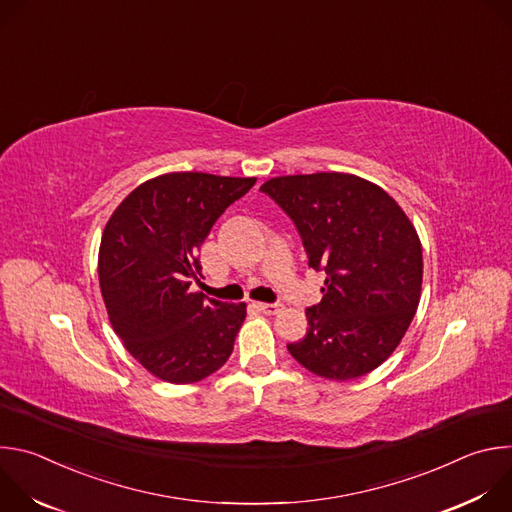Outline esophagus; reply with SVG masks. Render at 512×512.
Returning <instances> with one entry per match:
<instances>
[{"label": "esophagus", "mask_w": 512, "mask_h": 512, "mask_svg": "<svg viewBox=\"0 0 512 512\" xmlns=\"http://www.w3.org/2000/svg\"><path fill=\"white\" fill-rule=\"evenodd\" d=\"M253 308H257L259 312H263V314H267V316H275V314H279V312L283 310L281 304H261V302H255Z\"/></svg>", "instance_id": "1"}]
</instances>
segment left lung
<instances>
[{
    "instance_id": "1",
    "label": "left lung",
    "mask_w": 512,
    "mask_h": 512,
    "mask_svg": "<svg viewBox=\"0 0 512 512\" xmlns=\"http://www.w3.org/2000/svg\"><path fill=\"white\" fill-rule=\"evenodd\" d=\"M261 190L296 223L308 265L326 271L308 332L287 344L310 373L350 381L375 371L405 336L421 298L423 253L403 208L344 172L277 176Z\"/></svg>"
}]
</instances>
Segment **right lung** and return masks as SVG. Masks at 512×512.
I'll return each instance as SVG.
<instances>
[{
	"instance_id": "right-lung-1",
	"label": "right lung",
	"mask_w": 512,
	"mask_h": 512,
	"mask_svg": "<svg viewBox=\"0 0 512 512\" xmlns=\"http://www.w3.org/2000/svg\"><path fill=\"white\" fill-rule=\"evenodd\" d=\"M257 178L170 172L113 210L99 247V285L115 334L154 377L188 385L229 360L247 304L204 298L198 251L216 218Z\"/></svg>"
}]
</instances>
